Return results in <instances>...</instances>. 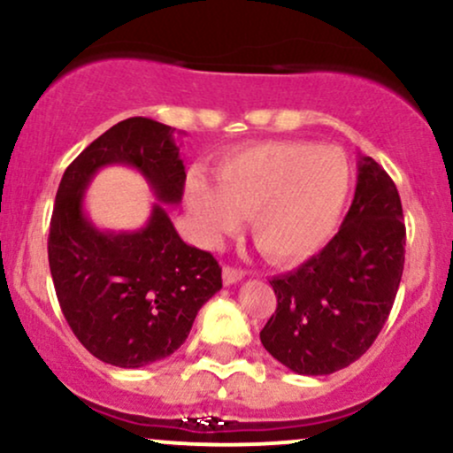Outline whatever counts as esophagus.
Segmentation results:
<instances>
[{"instance_id": "esophagus-1", "label": "esophagus", "mask_w": 453, "mask_h": 453, "mask_svg": "<svg viewBox=\"0 0 453 453\" xmlns=\"http://www.w3.org/2000/svg\"><path fill=\"white\" fill-rule=\"evenodd\" d=\"M247 273L242 268H234V266H223V283L226 286H232V283H238L241 280H245Z\"/></svg>"}]
</instances>
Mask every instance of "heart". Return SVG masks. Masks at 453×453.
<instances>
[{"mask_svg": "<svg viewBox=\"0 0 453 453\" xmlns=\"http://www.w3.org/2000/svg\"><path fill=\"white\" fill-rule=\"evenodd\" d=\"M215 178L191 172L185 202L197 234L217 245L250 215L253 242L275 262H299L325 245L350 188V167L335 148L265 142L219 158Z\"/></svg>", "mask_w": 453, "mask_h": 453, "instance_id": "obj_1", "label": "heart"}]
</instances>
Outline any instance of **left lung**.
Returning a JSON list of instances; mask_svg holds the SVG:
<instances>
[{"instance_id": "1", "label": "left lung", "mask_w": 453, "mask_h": 453, "mask_svg": "<svg viewBox=\"0 0 453 453\" xmlns=\"http://www.w3.org/2000/svg\"><path fill=\"white\" fill-rule=\"evenodd\" d=\"M406 227L394 180L359 158L355 200L340 232L296 271L271 281L277 310L262 346L296 374L348 367L374 344L404 271Z\"/></svg>"}]
</instances>
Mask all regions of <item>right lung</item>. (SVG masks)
<instances>
[{
  "instance_id": "right-lung-1",
  "label": "right lung",
  "mask_w": 453,
  "mask_h": 453,
  "mask_svg": "<svg viewBox=\"0 0 453 453\" xmlns=\"http://www.w3.org/2000/svg\"><path fill=\"white\" fill-rule=\"evenodd\" d=\"M107 165L135 167L163 203L182 200L187 173L172 127L128 118L66 167L53 206L49 266L68 326L96 359L143 367L185 344L200 307L221 290V266L182 241L161 203L139 230H98L83 197Z\"/></svg>"
}]
</instances>
